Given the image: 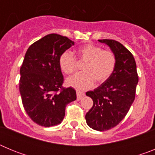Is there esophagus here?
Returning a JSON list of instances; mask_svg holds the SVG:
<instances>
[{
    "mask_svg": "<svg viewBox=\"0 0 155 155\" xmlns=\"http://www.w3.org/2000/svg\"><path fill=\"white\" fill-rule=\"evenodd\" d=\"M77 99L81 100L83 97L84 96V93L83 91H81L79 90H77Z\"/></svg>",
    "mask_w": 155,
    "mask_h": 155,
    "instance_id": "obj_1",
    "label": "esophagus"
}]
</instances>
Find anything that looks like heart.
Returning <instances> with one entry per match:
<instances>
[{
    "instance_id": "obj_1",
    "label": "heart",
    "mask_w": 155,
    "mask_h": 155,
    "mask_svg": "<svg viewBox=\"0 0 155 155\" xmlns=\"http://www.w3.org/2000/svg\"><path fill=\"white\" fill-rule=\"evenodd\" d=\"M84 63L83 72L76 74L67 79V84L79 89L92 87L94 81L101 84L112 76L116 66V57L110 50H102L94 44H86L79 47L75 57L71 52L64 51L59 57V66L65 74H73L77 69V61Z\"/></svg>"
}]
</instances>
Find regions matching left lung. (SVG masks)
I'll use <instances>...</instances> for the list:
<instances>
[{
	"mask_svg": "<svg viewBox=\"0 0 155 155\" xmlns=\"http://www.w3.org/2000/svg\"><path fill=\"white\" fill-rule=\"evenodd\" d=\"M98 42L110 47L116 55V66L106 81L86 92L93 100V105L85 120L93 130L104 131L118 125L127 114L135 98L138 75L134 56L125 46L113 39Z\"/></svg>",
	"mask_w": 155,
	"mask_h": 155,
	"instance_id": "8db88e82",
	"label": "left lung"
}]
</instances>
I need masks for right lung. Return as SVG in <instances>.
<instances>
[{
	"instance_id": "add662e5",
	"label": "right lung",
	"mask_w": 155,
	"mask_h": 155,
	"mask_svg": "<svg viewBox=\"0 0 155 155\" xmlns=\"http://www.w3.org/2000/svg\"><path fill=\"white\" fill-rule=\"evenodd\" d=\"M74 42L68 37L49 34L27 50L20 69L19 91L31 120L45 127L58 125L68 103L76 100L73 87H64L59 57Z\"/></svg>"
}]
</instances>
